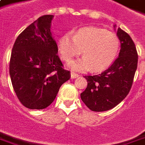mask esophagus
Instances as JSON below:
<instances>
[{
	"label": "esophagus",
	"mask_w": 145,
	"mask_h": 145,
	"mask_svg": "<svg viewBox=\"0 0 145 145\" xmlns=\"http://www.w3.org/2000/svg\"><path fill=\"white\" fill-rule=\"evenodd\" d=\"M78 77H79V75H78V74H75V73H74V72L71 73V79L78 78Z\"/></svg>",
	"instance_id": "1"
}]
</instances>
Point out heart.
I'll return each instance as SVG.
<instances>
[{"instance_id": "b5f03b06", "label": "heart", "mask_w": 145, "mask_h": 145, "mask_svg": "<svg viewBox=\"0 0 145 145\" xmlns=\"http://www.w3.org/2000/svg\"><path fill=\"white\" fill-rule=\"evenodd\" d=\"M119 49L120 39L116 34L96 27H84L78 29L74 35L67 33L58 40L59 53L65 61H69L82 51L83 57L68 64L76 71L107 69L116 59Z\"/></svg>"}]
</instances>
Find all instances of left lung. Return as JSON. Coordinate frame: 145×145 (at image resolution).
I'll use <instances>...</instances> for the list:
<instances>
[{
  "label": "left lung",
  "mask_w": 145,
  "mask_h": 145,
  "mask_svg": "<svg viewBox=\"0 0 145 145\" xmlns=\"http://www.w3.org/2000/svg\"><path fill=\"white\" fill-rule=\"evenodd\" d=\"M117 35L121 42L118 57L101 74L84 76L88 86L81 94V98L93 111H105L114 108L126 97L132 86L138 67L135 44L129 34L120 27Z\"/></svg>",
  "instance_id": "obj_1"
}]
</instances>
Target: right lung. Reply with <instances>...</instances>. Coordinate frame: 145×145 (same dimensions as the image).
<instances>
[{"mask_svg":"<svg viewBox=\"0 0 145 145\" xmlns=\"http://www.w3.org/2000/svg\"><path fill=\"white\" fill-rule=\"evenodd\" d=\"M53 15L40 17L24 29L13 46L9 71L17 97L29 109H44L71 78L57 55L52 37Z\"/></svg>","mask_w":145,"mask_h":145,"instance_id":"obj_1","label":"right lung"}]
</instances>
